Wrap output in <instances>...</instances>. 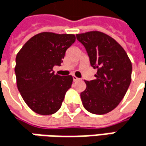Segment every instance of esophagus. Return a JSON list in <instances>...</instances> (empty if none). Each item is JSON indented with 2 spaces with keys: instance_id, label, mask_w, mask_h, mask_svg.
Listing matches in <instances>:
<instances>
[{
  "instance_id": "obj_1",
  "label": "esophagus",
  "mask_w": 146,
  "mask_h": 146,
  "mask_svg": "<svg viewBox=\"0 0 146 146\" xmlns=\"http://www.w3.org/2000/svg\"><path fill=\"white\" fill-rule=\"evenodd\" d=\"M73 81H78V80L80 79V78H77V77H76L75 75H73Z\"/></svg>"
}]
</instances>
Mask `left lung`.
<instances>
[{"label": "left lung", "instance_id": "1", "mask_svg": "<svg viewBox=\"0 0 146 146\" xmlns=\"http://www.w3.org/2000/svg\"><path fill=\"white\" fill-rule=\"evenodd\" d=\"M85 47L96 79L85 81L80 94L84 107L93 114L108 113L124 97L131 82L132 63L124 49L113 38L100 31L76 35Z\"/></svg>", "mask_w": 146, "mask_h": 146}]
</instances>
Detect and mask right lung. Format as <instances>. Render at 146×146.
Instances as JSON below:
<instances>
[{
	"instance_id": "obj_1",
	"label": "right lung",
	"mask_w": 146,
	"mask_h": 146,
	"mask_svg": "<svg viewBox=\"0 0 146 146\" xmlns=\"http://www.w3.org/2000/svg\"><path fill=\"white\" fill-rule=\"evenodd\" d=\"M75 40L72 34L42 32L29 39L17 54V86L35 112L50 115L60 109L73 77L55 74L52 68L61 65L67 49Z\"/></svg>"
}]
</instances>
